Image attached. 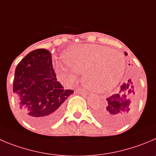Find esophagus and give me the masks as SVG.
Wrapping results in <instances>:
<instances>
[{"mask_svg":"<svg viewBox=\"0 0 156 156\" xmlns=\"http://www.w3.org/2000/svg\"><path fill=\"white\" fill-rule=\"evenodd\" d=\"M77 92H78V94H81V95H84V96H87L88 94V92H87V91H85V90L81 89V88H79V89L77 90Z\"/></svg>","mask_w":156,"mask_h":156,"instance_id":"obj_1","label":"esophagus"}]
</instances>
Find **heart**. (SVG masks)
Wrapping results in <instances>:
<instances>
[{
    "instance_id": "obj_1",
    "label": "heart",
    "mask_w": 156,
    "mask_h": 156,
    "mask_svg": "<svg viewBox=\"0 0 156 156\" xmlns=\"http://www.w3.org/2000/svg\"><path fill=\"white\" fill-rule=\"evenodd\" d=\"M63 58L69 68L58 64V73L71 82L77 79V74H83L85 86L94 92H105L114 88L126 70V59L121 52L95 44L75 46Z\"/></svg>"
}]
</instances>
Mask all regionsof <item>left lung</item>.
Listing matches in <instances>:
<instances>
[{"label": "left lung", "mask_w": 156, "mask_h": 156, "mask_svg": "<svg viewBox=\"0 0 156 156\" xmlns=\"http://www.w3.org/2000/svg\"><path fill=\"white\" fill-rule=\"evenodd\" d=\"M106 100L105 104L96 110V119L110 127H119L125 124L135 112L136 95L132 81L129 79L123 83L119 92Z\"/></svg>", "instance_id": "obj_1"}]
</instances>
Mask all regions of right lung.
<instances>
[{"mask_svg":"<svg viewBox=\"0 0 156 156\" xmlns=\"http://www.w3.org/2000/svg\"><path fill=\"white\" fill-rule=\"evenodd\" d=\"M13 91L21 113L30 124L45 127L62 116L63 103L74 91L64 89L45 49L27 54L16 67Z\"/></svg>","mask_w":156,"mask_h":156,"instance_id":"obj_1","label":"right lung"}]
</instances>
